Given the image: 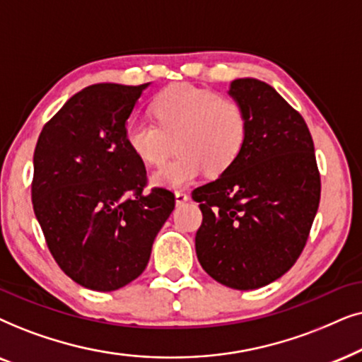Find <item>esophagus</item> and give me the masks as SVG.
<instances>
[{"label": "esophagus", "mask_w": 362, "mask_h": 362, "mask_svg": "<svg viewBox=\"0 0 362 362\" xmlns=\"http://www.w3.org/2000/svg\"><path fill=\"white\" fill-rule=\"evenodd\" d=\"M187 202H189V194H187V192H184V190H177L175 192V204L177 205H184V204H187Z\"/></svg>", "instance_id": "obj_1"}]
</instances>
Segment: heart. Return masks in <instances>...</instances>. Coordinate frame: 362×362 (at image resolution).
<instances>
[{
  "label": "heart",
  "mask_w": 362,
  "mask_h": 362,
  "mask_svg": "<svg viewBox=\"0 0 362 362\" xmlns=\"http://www.w3.org/2000/svg\"><path fill=\"white\" fill-rule=\"evenodd\" d=\"M155 122L131 119L125 142L147 165H162L173 151L178 156L162 167L157 185L184 187L206 170L220 175L233 165L248 137V115L238 100L211 89L173 84L152 100Z\"/></svg>",
  "instance_id": "b5f03b06"
}]
</instances>
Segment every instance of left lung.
<instances>
[{
    "label": "left lung",
    "mask_w": 362,
    "mask_h": 362,
    "mask_svg": "<svg viewBox=\"0 0 362 362\" xmlns=\"http://www.w3.org/2000/svg\"><path fill=\"white\" fill-rule=\"evenodd\" d=\"M230 95L248 115L247 144L228 170L192 192L204 215L195 250L221 285L257 290L300 258L320 206L321 178L305 119L272 86L235 79Z\"/></svg>",
    "instance_id": "1"
}]
</instances>
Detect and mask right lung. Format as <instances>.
<instances>
[{
	"mask_svg": "<svg viewBox=\"0 0 362 362\" xmlns=\"http://www.w3.org/2000/svg\"><path fill=\"white\" fill-rule=\"evenodd\" d=\"M148 84H94L46 122L35 148L33 209L47 248L77 285L114 291L146 269L175 195L147 187L125 122Z\"/></svg>",
	"mask_w": 362,
	"mask_h": 362,
	"instance_id": "obj_1",
	"label": "right lung"
}]
</instances>
